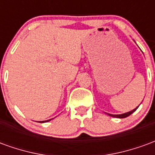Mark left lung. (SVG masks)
Returning <instances> with one entry per match:
<instances>
[{"mask_svg":"<svg viewBox=\"0 0 155 155\" xmlns=\"http://www.w3.org/2000/svg\"><path fill=\"white\" fill-rule=\"evenodd\" d=\"M138 107H139V106H138ZM137 108H135V109L133 110L130 111V112H127V113H124V114H109L110 116L115 117V118H120V119H122V118H126V117H128L131 114H133L134 112L137 110Z\"/></svg>","mask_w":155,"mask_h":155,"instance_id":"left-lung-1","label":"left lung"}]
</instances>
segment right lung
Masks as SVG:
<instances>
[{"label":"right lung","instance_id":"right-lung-1","mask_svg":"<svg viewBox=\"0 0 155 155\" xmlns=\"http://www.w3.org/2000/svg\"><path fill=\"white\" fill-rule=\"evenodd\" d=\"M49 120H45V121H49ZM43 122H44V121H43Z\"/></svg>","mask_w":155,"mask_h":155}]
</instances>
